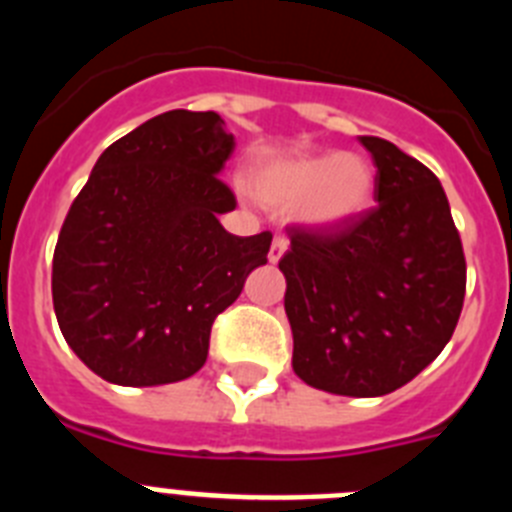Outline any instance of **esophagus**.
Here are the masks:
<instances>
[{"instance_id":"1","label":"esophagus","mask_w":512,"mask_h":512,"mask_svg":"<svg viewBox=\"0 0 512 512\" xmlns=\"http://www.w3.org/2000/svg\"><path fill=\"white\" fill-rule=\"evenodd\" d=\"M287 238H282V235H277L274 241H271V248H269V261L271 264H277L279 259H282L284 253H287Z\"/></svg>"}]
</instances>
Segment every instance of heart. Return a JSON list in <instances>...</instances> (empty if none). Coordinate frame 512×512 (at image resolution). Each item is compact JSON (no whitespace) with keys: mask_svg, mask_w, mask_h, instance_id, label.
I'll use <instances>...</instances> for the list:
<instances>
[{"mask_svg":"<svg viewBox=\"0 0 512 512\" xmlns=\"http://www.w3.org/2000/svg\"><path fill=\"white\" fill-rule=\"evenodd\" d=\"M248 187L271 212L292 215L318 233L354 225L372 210L377 171L361 153H284L251 166Z\"/></svg>","mask_w":512,"mask_h":512,"instance_id":"1","label":"heart"}]
</instances>
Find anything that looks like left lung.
I'll list each match as a JSON object with an SVG mask.
<instances>
[{"mask_svg":"<svg viewBox=\"0 0 512 512\" xmlns=\"http://www.w3.org/2000/svg\"><path fill=\"white\" fill-rule=\"evenodd\" d=\"M359 140L379 205L336 233L289 228L279 269L297 377L330 395L382 397L451 341L467 261L436 174L390 140Z\"/></svg>","mask_w":512,"mask_h":512,"instance_id":"1","label":"left lung"}]
</instances>
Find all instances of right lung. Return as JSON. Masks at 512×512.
<instances>
[{"instance_id":"1","label":"right lung","mask_w":512,"mask_h":512,"mask_svg":"<svg viewBox=\"0 0 512 512\" xmlns=\"http://www.w3.org/2000/svg\"><path fill=\"white\" fill-rule=\"evenodd\" d=\"M217 112L171 110L115 140L71 205L53 253L61 333L120 387L202 369L215 318L266 264L271 233L233 235L217 174L235 148Z\"/></svg>"}]
</instances>
